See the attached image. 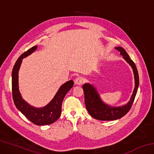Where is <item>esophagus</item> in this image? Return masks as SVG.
<instances>
[{"label": "esophagus", "instance_id": "34e87169", "mask_svg": "<svg viewBox=\"0 0 154 154\" xmlns=\"http://www.w3.org/2000/svg\"><path fill=\"white\" fill-rule=\"evenodd\" d=\"M84 82H85V79H83V77H77V78H76V79H75V83L76 85H81V84H82L83 83H84Z\"/></svg>", "mask_w": 154, "mask_h": 154}]
</instances>
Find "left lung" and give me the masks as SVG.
Returning a JSON list of instances; mask_svg holds the SVG:
<instances>
[{"instance_id":"obj_1","label":"left lung","mask_w":154,"mask_h":154,"mask_svg":"<svg viewBox=\"0 0 154 154\" xmlns=\"http://www.w3.org/2000/svg\"><path fill=\"white\" fill-rule=\"evenodd\" d=\"M117 50L120 52L121 55L126 61L129 63L133 69L135 79V88L133 94L130 98V100L127 105L120 107H112L103 103L99 98L97 92L94 88L89 83H85L83 85V89L84 92L85 104L88 111L94 118L99 120L109 121L116 120L122 118L131 109L132 104L134 103L135 96H136L138 88L139 85V73L134 62L130 58L128 54L124 48L121 47L116 48Z\"/></svg>"}]
</instances>
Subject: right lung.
<instances>
[{
  "mask_svg": "<svg viewBox=\"0 0 154 154\" xmlns=\"http://www.w3.org/2000/svg\"><path fill=\"white\" fill-rule=\"evenodd\" d=\"M36 45L31 48L21 55L17 60L12 71V96L15 105L26 118L33 124L38 126L49 125L55 122L61 114L62 103L65 95L73 86L74 82L70 80L60 88L55 97L45 107L38 109L30 106L23 100L18 89V71L22 59L30 55L36 49Z\"/></svg>",
  "mask_w": 154,
  "mask_h": 154,
  "instance_id": "1",
  "label": "right lung"
}]
</instances>
